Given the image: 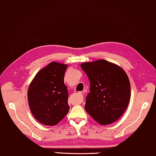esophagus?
<instances>
[{
    "label": "esophagus",
    "instance_id": "esophagus-1",
    "mask_svg": "<svg viewBox=\"0 0 156 156\" xmlns=\"http://www.w3.org/2000/svg\"><path fill=\"white\" fill-rule=\"evenodd\" d=\"M84 93H85V92L84 91H81V92H80L78 93V94H80V96H81V97H80V100H79V103H81V102L83 101V95H84Z\"/></svg>",
    "mask_w": 156,
    "mask_h": 156
}]
</instances>
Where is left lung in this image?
Masks as SVG:
<instances>
[{"mask_svg": "<svg viewBox=\"0 0 156 156\" xmlns=\"http://www.w3.org/2000/svg\"><path fill=\"white\" fill-rule=\"evenodd\" d=\"M81 68L90 83L85 110L100 124L115 122L129 102L131 88L127 74L121 67L104 59L82 63Z\"/></svg>", "mask_w": 156, "mask_h": 156, "instance_id": "left-lung-1", "label": "left lung"}]
</instances>
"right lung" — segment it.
Listing matches in <instances>:
<instances>
[{"mask_svg": "<svg viewBox=\"0 0 156 156\" xmlns=\"http://www.w3.org/2000/svg\"><path fill=\"white\" fill-rule=\"evenodd\" d=\"M68 65L51 62L37 73L28 90L30 110L37 121L53 126L69 111L64 78Z\"/></svg>", "mask_w": 156, "mask_h": 156, "instance_id": "add662e5", "label": "right lung"}]
</instances>
